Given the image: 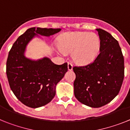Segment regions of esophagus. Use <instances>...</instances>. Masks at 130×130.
I'll return each instance as SVG.
<instances>
[{"label":"esophagus","instance_id":"obj_1","mask_svg":"<svg viewBox=\"0 0 130 130\" xmlns=\"http://www.w3.org/2000/svg\"><path fill=\"white\" fill-rule=\"evenodd\" d=\"M68 69L69 71H71L73 70V65L70 62L68 63Z\"/></svg>","mask_w":130,"mask_h":130}]
</instances>
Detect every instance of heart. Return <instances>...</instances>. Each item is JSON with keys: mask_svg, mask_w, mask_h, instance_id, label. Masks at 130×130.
Listing matches in <instances>:
<instances>
[{"mask_svg": "<svg viewBox=\"0 0 130 130\" xmlns=\"http://www.w3.org/2000/svg\"><path fill=\"white\" fill-rule=\"evenodd\" d=\"M62 54L72 51V58L79 64H87L96 58L100 49V40L97 34L88 32L66 33L59 40Z\"/></svg>", "mask_w": 130, "mask_h": 130, "instance_id": "b5f03b06", "label": "heart"}]
</instances>
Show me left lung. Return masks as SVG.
<instances>
[{
	"label": "left lung",
	"mask_w": 130,
	"mask_h": 130,
	"mask_svg": "<svg viewBox=\"0 0 130 130\" xmlns=\"http://www.w3.org/2000/svg\"><path fill=\"white\" fill-rule=\"evenodd\" d=\"M100 40V54L91 64L73 68L74 95L90 107L104 106L118 95L124 77V60L119 42L111 34L96 28Z\"/></svg>",
	"instance_id": "1"
}]
</instances>
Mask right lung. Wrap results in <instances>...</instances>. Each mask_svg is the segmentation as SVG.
<instances>
[{"instance_id": "add662e5", "label": "right lung", "mask_w": 130, "mask_h": 130, "mask_svg": "<svg viewBox=\"0 0 130 130\" xmlns=\"http://www.w3.org/2000/svg\"><path fill=\"white\" fill-rule=\"evenodd\" d=\"M61 28H28L10 49L6 62V75L10 88L21 103L38 108L51 102L56 86L68 71V64L57 65L47 57L33 60L26 57V47L34 38L49 37Z\"/></svg>"}]
</instances>
